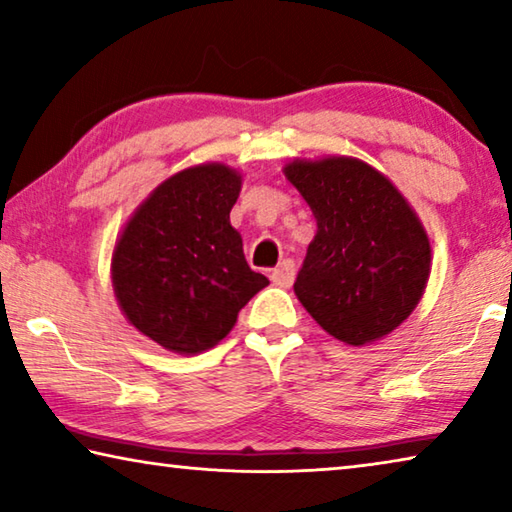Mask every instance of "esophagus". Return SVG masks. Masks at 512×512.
Instances as JSON below:
<instances>
[{"label":"esophagus","mask_w":512,"mask_h":512,"mask_svg":"<svg viewBox=\"0 0 512 512\" xmlns=\"http://www.w3.org/2000/svg\"><path fill=\"white\" fill-rule=\"evenodd\" d=\"M293 277H296V264H293V259H284V262L280 266H275L271 273V280L277 287H291Z\"/></svg>","instance_id":"obj_1"}]
</instances>
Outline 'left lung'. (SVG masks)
I'll use <instances>...</instances> for the list:
<instances>
[{
	"label": "left lung",
	"mask_w": 512,
	"mask_h": 512,
	"mask_svg": "<svg viewBox=\"0 0 512 512\" xmlns=\"http://www.w3.org/2000/svg\"><path fill=\"white\" fill-rule=\"evenodd\" d=\"M284 176L318 225L293 284L302 307L348 345L391 334L431 271L429 237L411 205L384 173L345 155L293 160Z\"/></svg>",
	"instance_id": "1"
}]
</instances>
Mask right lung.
Segmentation results:
<instances>
[{
  "mask_svg": "<svg viewBox=\"0 0 512 512\" xmlns=\"http://www.w3.org/2000/svg\"><path fill=\"white\" fill-rule=\"evenodd\" d=\"M241 176L219 162L164 180L137 207L112 253V287L128 323L164 350L198 354L228 336L268 280L244 257L230 210Z\"/></svg>",
  "mask_w": 512,
  "mask_h": 512,
  "instance_id": "add662e5",
  "label": "right lung"
}]
</instances>
